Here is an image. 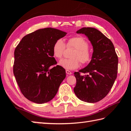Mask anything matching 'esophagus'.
<instances>
[{
    "instance_id": "34e87169",
    "label": "esophagus",
    "mask_w": 131,
    "mask_h": 131,
    "mask_svg": "<svg viewBox=\"0 0 131 131\" xmlns=\"http://www.w3.org/2000/svg\"><path fill=\"white\" fill-rule=\"evenodd\" d=\"M66 74H69V75H70V74H72V73L70 71L68 70H66Z\"/></svg>"
}]
</instances>
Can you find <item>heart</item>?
Returning a JSON list of instances; mask_svg holds the SVG:
<instances>
[{
  "instance_id": "obj_1",
  "label": "heart",
  "mask_w": 131,
  "mask_h": 131,
  "mask_svg": "<svg viewBox=\"0 0 131 131\" xmlns=\"http://www.w3.org/2000/svg\"><path fill=\"white\" fill-rule=\"evenodd\" d=\"M67 46L75 48L71 55L72 59H62L59 64L67 70H74L78 68L80 62L82 64H87L91 59V53L88 50L89 44L85 38L81 36L71 37L68 40ZM65 49V43L62 39H57L53 45L52 52L54 57L60 59L62 57Z\"/></svg>"
}]
</instances>
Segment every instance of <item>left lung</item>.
Here are the masks:
<instances>
[{
  "instance_id": "8db88e82",
  "label": "left lung",
  "mask_w": 131,
  "mask_h": 131,
  "mask_svg": "<svg viewBox=\"0 0 131 131\" xmlns=\"http://www.w3.org/2000/svg\"><path fill=\"white\" fill-rule=\"evenodd\" d=\"M88 37L93 47L91 60L78 72H74V92L81 101L95 103L109 92L117 78L118 57L112 41L94 28H83L76 32ZM85 73L82 76L79 73Z\"/></svg>"
}]
</instances>
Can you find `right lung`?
<instances>
[{"label":"right lung","mask_w":131,"mask_h":131,"mask_svg":"<svg viewBox=\"0 0 131 131\" xmlns=\"http://www.w3.org/2000/svg\"><path fill=\"white\" fill-rule=\"evenodd\" d=\"M67 33L57 29H40L24 36L14 51L13 72L22 94L42 104L54 98L66 77L65 69L57 65L52 47Z\"/></svg>","instance_id":"1"}]
</instances>
